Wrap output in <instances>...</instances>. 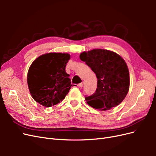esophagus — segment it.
<instances>
[{"label": "esophagus", "instance_id": "esophagus-1", "mask_svg": "<svg viewBox=\"0 0 156 156\" xmlns=\"http://www.w3.org/2000/svg\"><path fill=\"white\" fill-rule=\"evenodd\" d=\"M83 84H84V82H82V83H79V84H78V87L82 88V87H83Z\"/></svg>", "mask_w": 156, "mask_h": 156}]
</instances>
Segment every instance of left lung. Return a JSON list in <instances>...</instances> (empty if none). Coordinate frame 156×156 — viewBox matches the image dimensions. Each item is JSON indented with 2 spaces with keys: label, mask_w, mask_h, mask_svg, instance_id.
<instances>
[{
  "label": "left lung",
  "mask_w": 156,
  "mask_h": 156,
  "mask_svg": "<svg viewBox=\"0 0 156 156\" xmlns=\"http://www.w3.org/2000/svg\"><path fill=\"white\" fill-rule=\"evenodd\" d=\"M79 58L91 68L98 79L93 95L85 97L88 104L108 111L122 102L129 89V73L125 60L112 51L95 49L84 51Z\"/></svg>",
  "instance_id": "left-lung-1"
}]
</instances>
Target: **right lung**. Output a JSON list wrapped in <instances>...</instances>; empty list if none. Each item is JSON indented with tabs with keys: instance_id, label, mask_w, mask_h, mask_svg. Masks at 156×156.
I'll use <instances>...</instances> for the list:
<instances>
[{
	"instance_id": "obj_1",
	"label": "right lung",
	"mask_w": 156,
	"mask_h": 156,
	"mask_svg": "<svg viewBox=\"0 0 156 156\" xmlns=\"http://www.w3.org/2000/svg\"><path fill=\"white\" fill-rule=\"evenodd\" d=\"M70 55L48 53L36 58L30 66L27 84L32 98L45 107L58 104L65 98L72 84L66 66Z\"/></svg>"
}]
</instances>
